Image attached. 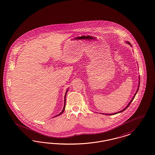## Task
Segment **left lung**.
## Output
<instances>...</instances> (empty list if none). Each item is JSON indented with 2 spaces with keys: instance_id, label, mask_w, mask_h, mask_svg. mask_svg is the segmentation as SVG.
I'll return each instance as SVG.
<instances>
[{
  "instance_id": "8db88e82",
  "label": "left lung",
  "mask_w": 155,
  "mask_h": 155,
  "mask_svg": "<svg viewBox=\"0 0 155 155\" xmlns=\"http://www.w3.org/2000/svg\"><path fill=\"white\" fill-rule=\"evenodd\" d=\"M127 43H128V44H129V45H131V44H130V43L129 42H127ZM139 85H140V81H139ZM139 87H138V89H137V91H136V93H135V94H134V97H133V98L132 99V100L130 101L129 102V103L128 104V105H127V107H125L123 110H121V111H120V112H118L117 113H112V114H107V115H113V114H117V113H120V112H123V111L124 110H125V109H127V108H128V107L130 105V104H131V102H132V101H133V100L134 99V97L136 96V93H137V92L138 91V90H139Z\"/></svg>"
}]
</instances>
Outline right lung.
Returning a JSON list of instances; mask_svg holds the SVG:
<instances>
[{"label": "right lung", "mask_w": 155, "mask_h": 155, "mask_svg": "<svg viewBox=\"0 0 155 155\" xmlns=\"http://www.w3.org/2000/svg\"><path fill=\"white\" fill-rule=\"evenodd\" d=\"M68 89L66 91V93H65V95H64V109H63V110H62V111L58 115H57L56 116H58L59 115H60V114H61L62 113L64 112V109H65V105H66V93H67V92H68ZM56 116H55V117H56Z\"/></svg>", "instance_id": "obj_1"}]
</instances>
